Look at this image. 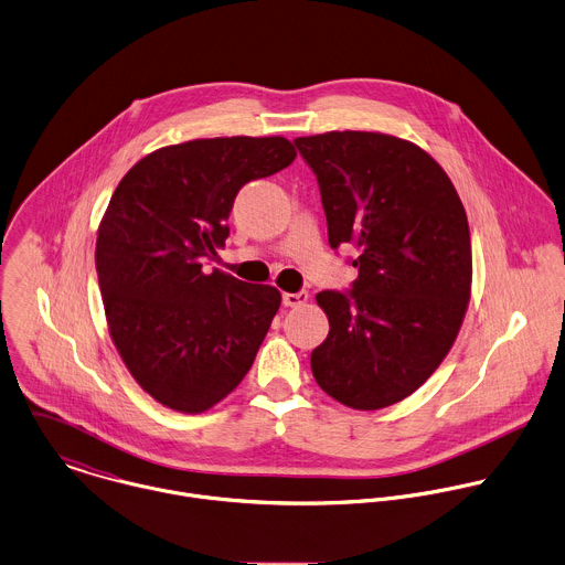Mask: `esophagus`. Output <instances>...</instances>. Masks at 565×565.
Returning a JSON list of instances; mask_svg holds the SVG:
<instances>
[{"mask_svg": "<svg viewBox=\"0 0 565 565\" xmlns=\"http://www.w3.org/2000/svg\"><path fill=\"white\" fill-rule=\"evenodd\" d=\"M308 301V292H284V306L297 308Z\"/></svg>", "mask_w": 565, "mask_h": 565, "instance_id": "1", "label": "esophagus"}]
</instances>
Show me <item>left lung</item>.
Instances as JSON below:
<instances>
[{
	"label": "left lung",
	"mask_w": 565,
	"mask_h": 565,
	"mask_svg": "<svg viewBox=\"0 0 565 565\" xmlns=\"http://www.w3.org/2000/svg\"><path fill=\"white\" fill-rule=\"evenodd\" d=\"M295 145L317 173L330 246L361 250L352 292L317 295L330 332L310 356L315 381L345 407H390L438 370L462 328L473 281L467 211L412 140L345 129Z\"/></svg>",
	"instance_id": "8db88e82"
}]
</instances>
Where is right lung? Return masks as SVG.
Wrapping results in <instances>:
<instances>
[{"label":"right lung","mask_w":565,"mask_h":565,"mask_svg":"<svg viewBox=\"0 0 565 565\" xmlns=\"http://www.w3.org/2000/svg\"><path fill=\"white\" fill-rule=\"evenodd\" d=\"M284 136H220L160 147L118 182L96 237L116 352L160 405L202 414L248 374L281 292L202 262L228 237L237 191L295 160Z\"/></svg>","instance_id":"1"}]
</instances>
